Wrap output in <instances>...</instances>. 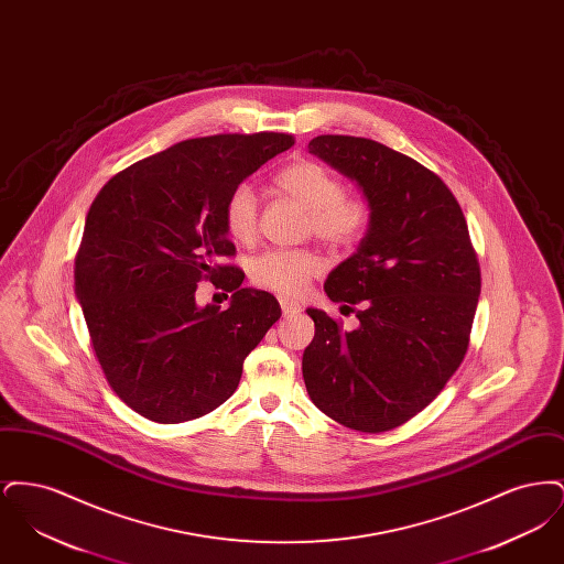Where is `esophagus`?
<instances>
[{
    "label": "esophagus",
    "instance_id": "1",
    "mask_svg": "<svg viewBox=\"0 0 564 564\" xmlns=\"http://www.w3.org/2000/svg\"><path fill=\"white\" fill-rule=\"evenodd\" d=\"M281 302V311H283V315L285 317H290V315H297L300 313V304H295V302H290V300H279Z\"/></svg>",
    "mask_w": 564,
    "mask_h": 564
}]
</instances>
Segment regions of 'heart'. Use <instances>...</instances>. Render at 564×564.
<instances>
[{
  "instance_id": "heart-1",
  "label": "heart",
  "mask_w": 564,
  "mask_h": 564,
  "mask_svg": "<svg viewBox=\"0 0 564 564\" xmlns=\"http://www.w3.org/2000/svg\"><path fill=\"white\" fill-rule=\"evenodd\" d=\"M274 186L308 212L306 230L332 249H352L366 237L372 212L359 196H347L343 180L315 161L288 164L274 175ZM226 232L239 242L258 235V196L249 184L230 192L224 207ZM256 285L283 297L304 294L322 272V260L311 249H269L251 262Z\"/></svg>"
}]
</instances>
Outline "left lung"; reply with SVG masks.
I'll use <instances>...</instances> for the list:
<instances>
[{
	"mask_svg": "<svg viewBox=\"0 0 564 564\" xmlns=\"http://www.w3.org/2000/svg\"><path fill=\"white\" fill-rule=\"evenodd\" d=\"M308 152L359 186L372 221L323 285L359 325L347 332L319 308L306 311L315 338L302 355L304 384L336 423L393 430L430 405L460 366L480 264L453 192L421 162L349 134H319Z\"/></svg>",
	"mask_w": 564,
	"mask_h": 564,
	"instance_id": "1",
	"label": "left lung"
}]
</instances>
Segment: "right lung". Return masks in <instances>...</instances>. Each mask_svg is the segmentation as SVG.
Instances as JSON below:
<instances>
[{
    "label": "right lung",
    "instance_id": "1",
    "mask_svg": "<svg viewBox=\"0 0 564 564\" xmlns=\"http://www.w3.org/2000/svg\"><path fill=\"white\" fill-rule=\"evenodd\" d=\"M294 145L292 134L186 139L113 175L93 200L76 256V295L116 395L154 423H184L226 402L245 357L279 322L274 295L241 288L224 226L230 192ZM209 278L226 312L195 304ZM228 297V295H226Z\"/></svg>",
    "mask_w": 564,
    "mask_h": 564
}]
</instances>
